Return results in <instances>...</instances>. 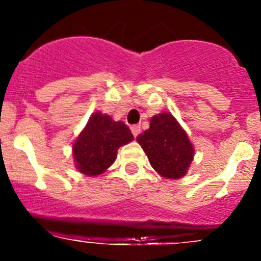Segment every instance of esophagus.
I'll return each instance as SVG.
<instances>
[{"label":"esophagus","instance_id":"esophagus-1","mask_svg":"<svg viewBox=\"0 0 261 261\" xmlns=\"http://www.w3.org/2000/svg\"><path fill=\"white\" fill-rule=\"evenodd\" d=\"M131 133H133L134 138H136V136L139 135V133H140V126H139V125L131 126Z\"/></svg>","mask_w":261,"mask_h":261}]
</instances>
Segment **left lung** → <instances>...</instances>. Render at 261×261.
<instances>
[{
	"label": "left lung",
	"mask_w": 261,
	"mask_h": 261,
	"mask_svg": "<svg viewBox=\"0 0 261 261\" xmlns=\"http://www.w3.org/2000/svg\"><path fill=\"white\" fill-rule=\"evenodd\" d=\"M158 174L167 179L184 177L194 158L193 144L169 112L152 116L150 127L136 138Z\"/></svg>",
	"instance_id": "1"
}]
</instances>
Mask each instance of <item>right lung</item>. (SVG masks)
<instances>
[{
	"label": "right lung",
	"mask_w": 261,
	"mask_h": 261,
	"mask_svg": "<svg viewBox=\"0 0 261 261\" xmlns=\"http://www.w3.org/2000/svg\"><path fill=\"white\" fill-rule=\"evenodd\" d=\"M134 140L130 128L110 115L94 112L73 143V159L78 172L97 177L106 172L117 158V150Z\"/></svg>",
	"instance_id": "1"
}]
</instances>
